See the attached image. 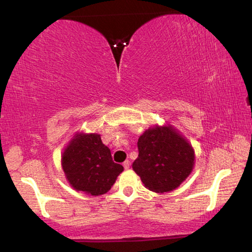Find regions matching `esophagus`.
Segmentation results:
<instances>
[{"label":"esophagus","instance_id":"34e87169","mask_svg":"<svg viewBox=\"0 0 252 252\" xmlns=\"http://www.w3.org/2000/svg\"><path fill=\"white\" fill-rule=\"evenodd\" d=\"M124 167H125L126 168V170H127V168H129V165H130V163H129V160L128 159H127V160H125V161H124Z\"/></svg>","mask_w":252,"mask_h":252}]
</instances>
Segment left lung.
I'll list each match as a JSON object with an SVG mask.
<instances>
[{
    "instance_id": "8db88e82",
    "label": "left lung",
    "mask_w": 252,
    "mask_h": 252,
    "mask_svg": "<svg viewBox=\"0 0 252 252\" xmlns=\"http://www.w3.org/2000/svg\"><path fill=\"white\" fill-rule=\"evenodd\" d=\"M137 149L139 157L134 160L133 170L151 191L164 194L174 190L194 168L191 144L168 124L144 130L137 141Z\"/></svg>"
}]
</instances>
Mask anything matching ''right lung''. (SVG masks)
I'll return each instance as SVG.
<instances>
[{
    "label": "right lung",
    "instance_id": "add662e5",
    "mask_svg": "<svg viewBox=\"0 0 252 252\" xmlns=\"http://www.w3.org/2000/svg\"><path fill=\"white\" fill-rule=\"evenodd\" d=\"M62 167L71 187L87 195L108 192L124 171L96 133L74 134L62 154Z\"/></svg>",
    "mask_w": 252,
    "mask_h": 252
}]
</instances>
